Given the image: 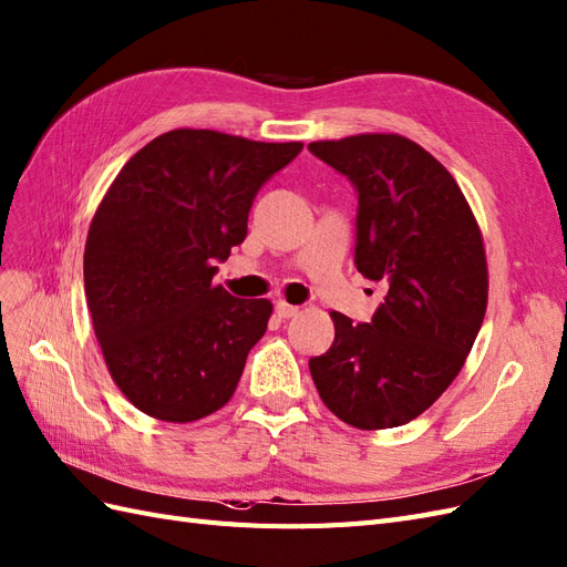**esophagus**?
I'll use <instances>...</instances> for the list:
<instances>
[{"label": "esophagus", "mask_w": 567, "mask_h": 567, "mask_svg": "<svg viewBox=\"0 0 567 567\" xmlns=\"http://www.w3.org/2000/svg\"><path fill=\"white\" fill-rule=\"evenodd\" d=\"M275 313H278L280 318H292L299 313V307H292V303H287V301H278L275 303Z\"/></svg>", "instance_id": "1"}]
</instances>
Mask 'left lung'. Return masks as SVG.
I'll return each mask as SVG.
<instances>
[{
	"label": "left lung",
	"instance_id": "obj_1",
	"mask_svg": "<svg viewBox=\"0 0 567 567\" xmlns=\"http://www.w3.org/2000/svg\"><path fill=\"white\" fill-rule=\"evenodd\" d=\"M357 192L354 266L385 297L369 323L332 311L336 340L309 359L326 408L357 429L412 422L455 381L484 323L482 231L450 172L398 134L316 141Z\"/></svg>",
	"mask_w": 567,
	"mask_h": 567
}]
</instances>
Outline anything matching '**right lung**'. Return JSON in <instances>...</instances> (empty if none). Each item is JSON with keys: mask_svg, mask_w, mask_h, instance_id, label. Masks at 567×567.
Wrapping results in <instances>:
<instances>
[{"mask_svg": "<svg viewBox=\"0 0 567 567\" xmlns=\"http://www.w3.org/2000/svg\"><path fill=\"white\" fill-rule=\"evenodd\" d=\"M301 143L174 128L128 159L93 217L85 299L107 369L134 408L196 422L235 393L268 299L213 287L246 237L254 198Z\"/></svg>", "mask_w": 567, "mask_h": 567, "instance_id": "obj_1", "label": "right lung"}]
</instances>
